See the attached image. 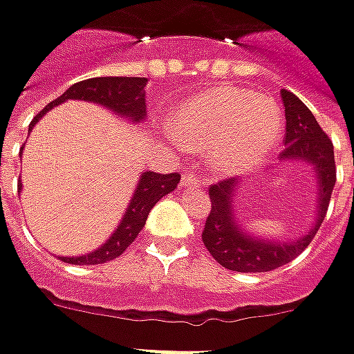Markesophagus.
Segmentation results:
<instances>
[{
	"instance_id": "obj_1",
	"label": "esophagus",
	"mask_w": 354,
	"mask_h": 354,
	"mask_svg": "<svg viewBox=\"0 0 354 354\" xmlns=\"http://www.w3.org/2000/svg\"><path fill=\"white\" fill-rule=\"evenodd\" d=\"M182 186H186V188H200L201 186V180L196 174H184L182 176Z\"/></svg>"
}]
</instances>
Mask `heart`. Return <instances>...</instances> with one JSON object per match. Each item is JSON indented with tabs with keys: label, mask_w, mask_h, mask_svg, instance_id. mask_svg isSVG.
Instances as JSON below:
<instances>
[{
	"label": "heart",
	"mask_w": 354,
	"mask_h": 354,
	"mask_svg": "<svg viewBox=\"0 0 354 354\" xmlns=\"http://www.w3.org/2000/svg\"><path fill=\"white\" fill-rule=\"evenodd\" d=\"M284 125L274 100L221 86L198 93L172 117L176 139L192 151L209 153L223 174L247 172L270 154Z\"/></svg>",
	"instance_id": "heart-1"
}]
</instances>
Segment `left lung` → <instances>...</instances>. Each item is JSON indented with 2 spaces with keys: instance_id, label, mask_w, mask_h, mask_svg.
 <instances>
[{
  "instance_id": "8db88e82",
  "label": "left lung",
  "mask_w": 354,
  "mask_h": 354,
  "mask_svg": "<svg viewBox=\"0 0 354 354\" xmlns=\"http://www.w3.org/2000/svg\"><path fill=\"white\" fill-rule=\"evenodd\" d=\"M284 111H286V133H284V151L280 158H299L315 166L319 176V215L317 223L308 235L294 243H266L261 239L245 235L235 223L233 215V196H235V178L219 180L209 186L212 209L201 231V241L209 254L221 266L237 272H270L278 266L294 261L315 237L317 229L325 219L329 200L337 180L335 154L333 142L327 133L319 127L315 117L304 102L292 92L282 90Z\"/></svg>"
}]
</instances>
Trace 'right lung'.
<instances>
[{"mask_svg":"<svg viewBox=\"0 0 354 354\" xmlns=\"http://www.w3.org/2000/svg\"><path fill=\"white\" fill-rule=\"evenodd\" d=\"M147 82H149L147 78L82 80L78 84L70 86L60 97H56L55 102H50L41 113H37V115L32 117L31 127H35V123L48 109H53L55 105L62 104L66 100L95 102V104L113 109L119 115L131 117L133 121L145 119V115H147V104H145V86H147ZM178 182H180V174L178 172H170V174L145 172L140 176L137 192H135L133 200L129 203L127 212L123 215L117 231L109 237V241L105 243L104 247H100V249L93 250L90 254L76 257V259L60 257V261L70 262V264H102V262L113 261L117 257H121L129 245L137 239L140 229L145 227L149 212L153 209L154 203L160 200L162 196L170 194L172 189L176 188Z\"/></svg>","mask_w":354,"mask_h":354,"instance_id":"1","label":"right lung"}]
</instances>
